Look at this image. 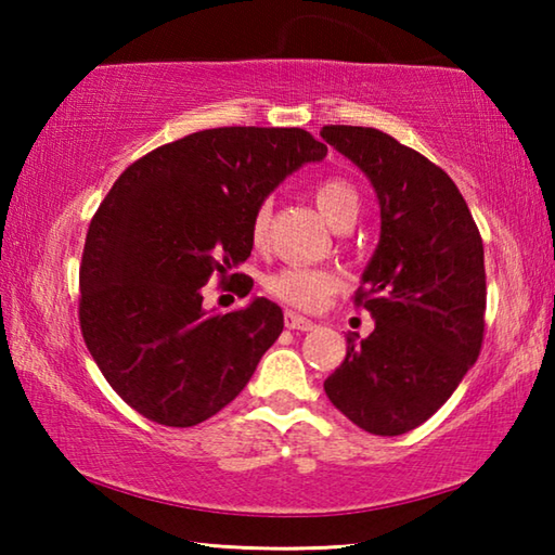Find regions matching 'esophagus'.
I'll list each match as a JSON object with an SVG mask.
<instances>
[{"label": "esophagus", "instance_id": "esophagus-1", "mask_svg": "<svg viewBox=\"0 0 555 555\" xmlns=\"http://www.w3.org/2000/svg\"><path fill=\"white\" fill-rule=\"evenodd\" d=\"M284 323H286L288 331H313V327H315L313 321H308L306 315H298L294 311L284 313Z\"/></svg>", "mask_w": 555, "mask_h": 555}]
</instances>
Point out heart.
<instances>
[{
    "label": "heart",
    "mask_w": 555,
    "mask_h": 555,
    "mask_svg": "<svg viewBox=\"0 0 555 555\" xmlns=\"http://www.w3.org/2000/svg\"><path fill=\"white\" fill-rule=\"evenodd\" d=\"M313 198L318 210L323 212V218L331 222L335 230L345 228V224H352L357 220V215H360V195H357L354 185L343 181V178H325V181L315 185ZM269 218V203L259 205L255 220H251V240L257 244H261L267 237ZM337 284H340V279H337L333 271L306 264H288L267 276V288L271 294L296 308H318L333 294Z\"/></svg>",
    "instance_id": "b5f03b06"
}]
</instances>
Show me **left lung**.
I'll list each match as a JSON object with an SVG mask.
<instances>
[{
	"mask_svg": "<svg viewBox=\"0 0 555 555\" xmlns=\"http://www.w3.org/2000/svg\"><path fill=\"white\" fill-rule=\"evenodd\" d=\"M321 137L360 168L379 203V242L357 291L374 331L347 335L325 393L354 426L401 436L443 406L473 367L485 331V247L450 176L372 127Z\"/></svg>",
	"mask_w": 555,
	"mask_h": 555,
	"instance_id": "1",
	"label": "left lung"
}]
</instances>
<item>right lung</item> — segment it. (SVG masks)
<instances>
[{"mask_svg":"<svg viewBox=\"0 0 555 555\" xmlns=\"http://www.w3.org/2000/svg\"><path fill=\"white\" fill-rule=\"evenodd\" d=\"M325 154L296 127H220L158 146L117 178L82 251L80 327L131 409L188 428L247 387L284 331V313L259 296L242 311L215 313L203 306V286L247 261L259 205Z\"/></svg>","mask_w":555,"mask_h":555,"instance_id":"obj_1","label":"right lung"}]
</instances>
